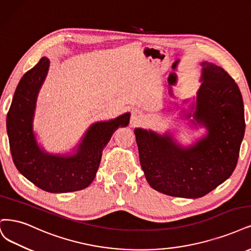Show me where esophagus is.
Here are the masks:
<instances>
[{"label": "esophagus", "mask_w": 251, "mask_h": 251, "mask_svg": "<svg viewBox=\"0 0 251 251\" xmlns=\"http://www.w3.org/2000/svg\"><path fill=\"white\" fill-rule=\"evenodd\" d=\"M142 120H143V114L141 113V112L138 111V110L133 111L132 116H131V125L132 126H137V125H139L140 123H142Z\"/></svg>", "instance_id": "esophagus-1"}]
</instances>
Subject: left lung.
Wrapping results in <instances>:
<instances>
[{
	"mask_svg": "<svg viewBox=\"0 0 251 251\" xmlns=\"http://www.w3.org/2000/svg\"><path fill=\"white\" fill-rule=\"evenodd\" d=\"M201 65V85L190 107L193 113L185 118L204 126V137L184 148L168 133L134 131L146 180L169 196L202 197L226 181L236 168L245 133L243 99L235 80L214 63Z\"/></svg>",
	"mask_w": 251,
	"mask_h": 251,
	"instance_id": "8db88e82",
	"label": "left lung"
}]
</instances>
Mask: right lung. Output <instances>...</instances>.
I'll use <instances>...</instances> for the list:
<instances>
[{
  "mask_svg": "<svg viewBox=\"0 0 251 251\" xmlns=\"http://www.w3.org/2000/svg\"><path fill=\"white\" fill-rule=\"evenodd\" d=\"M49 67L50 60L42 57L17 85L6 119L10 151L17 170L41 190L50 193L79 191L92 183L103 149L118 127L128 125L131 114L127 112L108 122L91 125L75 153L47 152L36 141L33 119Z\"/></svg>",
  "mask_w": 251,
  "mask_h": 251,
  "instance_id": "right-lung-1",
  "label": "right lung"
}]
</instances>
